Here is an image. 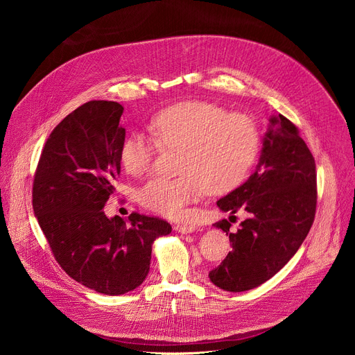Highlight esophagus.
Returning <instances> with one entry per match:
<instances>
[{
	"label": "esophagus",
	"mask_w": 355,
	"mask_h": 355,
	"mask_svg": "<svg viewBox=\"0 0 355 355\" xmlns=\"http://www.w3.org/2000/svg\"><path fill=\"white\" fill-rule=\"evenodd\" d=\"M174 229H175L178 233L187 234V233L195 232V230H196V226H195V225H175Z\"/></svg>",
	"instance_id": "obj_1"
}]
</instances>
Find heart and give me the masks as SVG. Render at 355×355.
Segmentation results:
<instances>
[{
  "label": "heart",
  "instance_id": "1",
  "mask_svg": "<svg viewBox=\"0 0 355 355\" xmlns=\"http://www.w3.org/2000/svg\"><path fill=\"white\" fill-rule=\"evenodd\" d=\"M153 136L132 133L121 148L128 174L148 171L157 148L180 150L173 180H150L139 191L140 204L170 219H181L202 192L220 195L236 188L259 153V130L248 116L226 114L215 104L185 101L159 111L150 121Z\"/></svg>",
  "mask_w": 355,
  "mask_h": 355
}]
</instances>
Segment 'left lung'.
Instances as JSON below:
<instances>
[{"label": "left lung", "mask_w": 355, "mask_h": 355, "mask_svg": "<svg viewBox=\"0 0 355 355\" xmlns=\"http://www.w3.org/2000/svg\"><path fill=\"white\" fill-rule=\"evenodd\" d=\"M260 163L250 178L218 200V207L244 211L234 233L223 219L215 223L232 244V251L209 272L220 289L241 292L274 277L306 239L316 214V164L297 128L284 115L272 116Z\"/></svg>", "instance_id": "8db88e82"}]
</instances>
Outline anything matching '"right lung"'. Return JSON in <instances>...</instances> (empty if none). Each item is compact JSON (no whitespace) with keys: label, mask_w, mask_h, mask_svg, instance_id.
Masks as SVG:
<instances>
[{"label":"right lung","mask_w":355,"mask_h":355,"mask_svg":"<svg viewBox=\"0 0 355 355\" xmlns=\"http://www.w3.org/2000/svg\"><path fill=\"white\" fill-rule=\"evenodd\" d=\"M123 107L89 101L47 137L35 171L32 205L59 266L104 295L137 288L148 274L151 245L171 233L167 220L132 214L107 218L121 174Z\"/></svg>","instance_id":"add662e5"}]
</instances>
